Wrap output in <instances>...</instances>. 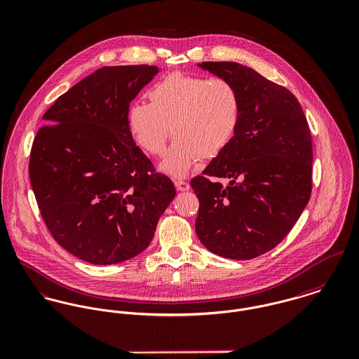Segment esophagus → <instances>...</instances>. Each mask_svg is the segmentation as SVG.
I'll list each match as a JSON object with an SVG mask.
<instances>
[{"label":"esophagus","mask_w":359,"mask_h":359,"mask_svg":"<svg viewBox=\"0 0 359 359\" xmlns=\"http://www.w3.org/2000/svg\"><path fill=\"white\" fill-rule=\"evenodd\" d=\"M175 186H176V189H177L179 191H189V190H190L189 182H184V180H180V179L175 180Z\"/></svg>","instance_id":"34e87169"}]
</instances>
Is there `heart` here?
<instances>
[{
  "label": "heart",
  "instance_id": "heart-1",
  "mask_svg": "<svg viewBox=\"0 0 359 359\" xmlns=\"http://www.w3.org/2000/svg\"><path fill=\"white\" fill-rule=\"evenodd\" d=\"M147 95L150 104H130L127 127L139 147L151 156L164 151L172 131L175 140L160 164L170 176L183 177L202 157H217L238 131L242 101L228 81L173 72L154 83Z\"/></svg>",
  "mask_w": 359,
  "mask_h": 359
}]
</instances>
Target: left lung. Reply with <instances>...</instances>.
Here are the masks:
<instances>
[{"instance_id": "1", "label": "left lung", "mask_w": 359, "mask_h": 359, "mask_svg": "<svg viewBox=\"0 0 359 359\" xmlns=\"http://www.w3.org/2000/svg\"><path fill=\"white\" fill-rule=\"evenodd\" d=\"M198 67L236 87L242 116L228 147L191 180L199 199L195 232L220 257L251 259L276 248L310 199L309 124L290 90L246 65L205 61ZM209 175L230 183L224 188Z\"/></svg>"}]
</instances>
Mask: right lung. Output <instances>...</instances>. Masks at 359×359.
Masks as SVG:
<instances>
[{
    "label": "right lung",
    "mask_w": 359,
    "mask_h": 359,
    "mask_svg": "<svg viewBox=\"0 0 359 359\" xmlns=\"http://www.w3.org/2000/svg\"><path fill=\"white\" fill-rule=\"evenodd\" d=\"M160 72L104 67L57 98L34 139L29 180L55 242L94 265L140 254L176 195L127 127V109Z\"/></svg>",
    "instance_id": "obj_1"
}]
</instances>
